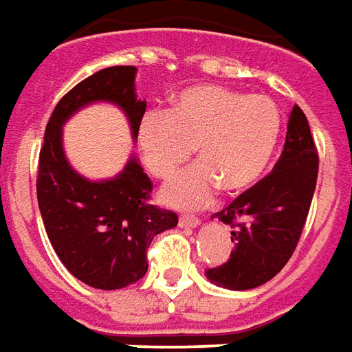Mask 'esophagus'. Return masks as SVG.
Here are the masks:
<instances>
[{
    "label": "esophagus",
    "instance_id": "1",
    "mask_svg": "<svg viewBox=\"0 0 352 352\" xmlns=\"http://www.w3.org/2000/svg\"><path fill=\"white\" fill-rule=\"evenodd\" d=\"M201 226V220L195 218V216H180V228H199Z\"/></svg>",
    "mask_w": 352,
    "mask_h": 352
}]
</instances>
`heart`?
<instances>
[{"mask_svg": "<svg viewBox=\"0 0 352 352\" xmlns=\"http://www.w3.org/2000/svg\"><path fill=\"white\" fill-rule=\"evenodd\" d=\"M280 113L263 94H244L223 85H193L178 92L168 111H148L138 124V149L157 178L189 161L199 163L174 176L163 201L176 208H201L218 188L229 197L256 186L275 153Z\"/></svg>", "mask_w": 352, "mask_h": 352, "instance_id": "obj_1", "label": "heart"}]
</instances>
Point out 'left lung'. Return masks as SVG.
I'll return each instance as SVG.
<instances>
[{
  "instance_id": "1",
  "label": "left lung",
  "mask_w": 352,
  "mask_h": 352,
  "mask_svg": "<svg viewBox=\"0 0 352 352\" xmlns=\"http://www.w3.org/2000/svg\"><path fill=\"white\" fill-rule=\"evenodd\" d=\"M286 129L284 149L273 172L212 216L233 228L229 260L204 271L220 288H258L286 265L298 246L315 193L318 155L300 106H294Z\"/></svg>"
}]
</instances>
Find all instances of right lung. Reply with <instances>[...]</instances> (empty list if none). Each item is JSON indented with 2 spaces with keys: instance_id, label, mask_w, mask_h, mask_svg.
Wrapping results in <instances>:
<instances>
[{
  "instance_id": "obj_1",
  "label": "right lung",
  "mask_w": 352,
  "mask_h": 352,
  "mask_svg": "<svg viewBox=\"0 0 352 352\" xmlns=\"http://www.w3.org/2000/svg\"><path fill=\"white\" fill-rule=\"evenodd\" d=\"M134 66H111L76 85L52 111L39 153L37 204L45 231L64 267L98 290H119L148 271L146 250L153 236L178 226V216L149 204L151 180L132 153L113 178L91 180L69 164L62 129L91 104L121 109L132 140L146 113L136 94Z\"/></svg>"
}]
</instances>
